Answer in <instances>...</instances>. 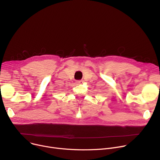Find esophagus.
<instances>
[{
    "mask_svg": "<svg viewBox=\"0 0 160 160\" xmlns=\"http://www.w3.org/2000/svg\"><path fill=\"white\" fill-rule=\"evenodd\" d=\"M76 82L78 84H82L83 82V80H78V81H76Z\"/></svg>",
    "mask_w": 160,
    "mask_h": 160,
    "instance_id": "1",
    "label": "esophagus"
}]
</instances>
